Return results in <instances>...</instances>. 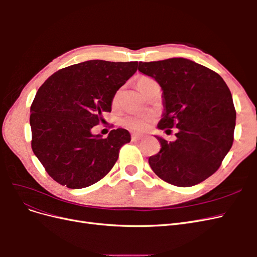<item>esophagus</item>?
Segmentation results:
<instances>
[{"instance_id":"esophagus-1","label":"esophagus","mask_w":257,"mask_h":257,"mask_svg":"<svg viewBox=\"0 0 257 257\" xmlns=\"http://www.w3.org/2000/svg\"><path fill=\"white\" fill-rule=\"evenodd\" d=\"M143 135H141V134H137V133H133L132 134V141L133 142H138V141H141V139H143Z\"/></svg>"}]
</instances>
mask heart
<instances>
[{
	"instance_id": "b5f03b06",
	"label": "heart",
	"mask_w": 257,
	"mask_h": 257,
	"mask_svg": "<svg viewBox=\"0 0 257 257\" xmlns=\"http://www.w3.org/2000/svg\"><path fill=\"white\" fill-rule=\"evenodd\" d=\"M149 81H152V79L149 78V77H142V78L138 80L137 85H138V87H141V85H143L144 83H147ZM118 96H119V92H116L113 99L116 100ZM149 121H150V118L148 115H145V114H130V115L125 116V118L123 119L122 123L124 124V126H126L130 130L144 131L147 127Z\"/></svg>"
}]
</instances>
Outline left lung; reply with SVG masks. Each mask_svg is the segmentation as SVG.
<instances>
[{
  "instance_id": "1",
  "label": "left lung",
  "mask_w": 257,
  "mask_h": 257,
  "mask_svg": "<svg viewBox=\"0 0 257 257\" xmlns=\"http://www.w3.org/2000/svg\"><path fill=\"white\" fill-rule=\"evenodd\" d=\"M138 71L158 81L164 114L160 130L177 127L176 141L155 136L159 153L149 158L153 172L177 186H193L213 175L234 142L236 110L222 77L189 59L139 62Z\"/></svg>"
}]
</instances>
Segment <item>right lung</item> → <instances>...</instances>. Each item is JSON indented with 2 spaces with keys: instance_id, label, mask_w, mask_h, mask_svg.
<instances>
[{
  "instance_id": "obj_1",
  "label": "right lung",
  "mask_w": 257,
  "mask_h": 257,
  "mask_svg": "<svg viewBox=\"0 0 257 257\" xmlns=\"http://www.w3.org/2000/svg\"><path fill=\"white\" fill-rule=\"evenodd\" d=\"M137 66V61H85L60 69L38 89L31 105V146L54 181L82 189L110 172L131 135L116 128L103 138L92 127L111 111L114 94Z\"/></svg>"
}]
</instances>
